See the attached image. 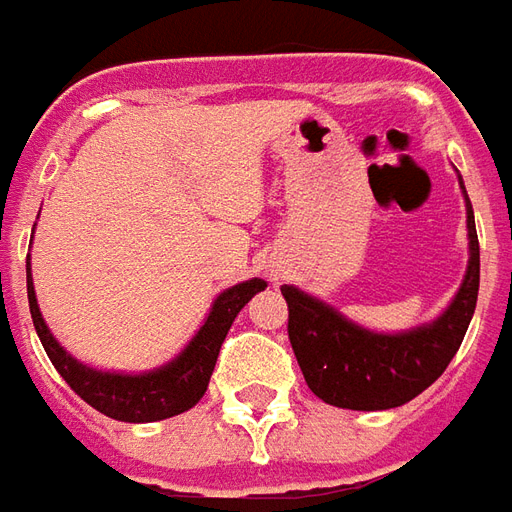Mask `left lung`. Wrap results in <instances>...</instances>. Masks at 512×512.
<instances>
[{
  "label": "left lung",
  "instance_id": "obj_1",
  "mask_svg": "<svg viewBox=\"0 0 512 512\" xmlns=\"http://www.w3.org/2000/svg\"><path fill=\"white\" fill-rule=\"evenodd\" d=\"M469 263L458 293L439 318L406 332H373L296 285H282L288 337L304 381L323 403L351 411L397 408L425 392L458 354L480 290V244L463 178Z\"/></svg>",
  "mask_w": 512,
  "mask_h": 512
}]
</instances>
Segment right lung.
Segmentation results:
<instances>
[{"instance_id":"1","label":"right lung","mask_w":512,"mask_h":512,"mask_svg":"<svg viewBox=\"0 0 512 512\" xmlns=\"http://www.w3.org/2000/svg\"><path fill=\"white\" fill-rule=\"evenodd\" d=\"M260 290H266V279L257 277L222 290L213 299L200 329L183 345V351L175 359L145 373H117V370H98V367L84 365L76 356L68 354L60 340L51 334L49 323L43 321V312L38 307L27 255L29 312H32L35 332L49 354L51 365L57 367V373L68 381V386L84 403H90L101 414L120 419V422H158V419L175 417L197 406L208 389L213 367L219 359V348L233 326L235 315L244 310L249 299Z\"/></svg>"}]
</instances>
